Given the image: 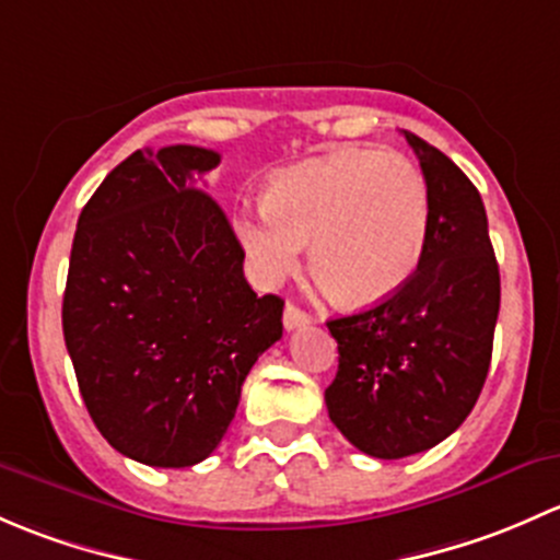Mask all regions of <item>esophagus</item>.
Returning a JSON list of instances; mask_svg holds the SVG:
<instances>
[{
	"label": "esophagus",
	"instance_id": "34e87169",
	"mask_svg": "<svg viewBox=\"0 0 560 560\" xmlns=\"http://www.w3.org/2000/svg\"><path fill=\"white\" fill-rule=\"evenodd\" d=\"M307 323H310V315L304 313V310H299L296 304H291V302L285 304V313H282V326H285L288 331L307 326Z\"/></svg>",
	"mask_w": 560,
	"mask_h": 560
}]
</instances>
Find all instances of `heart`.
Here are the masks:
<instances>
[{
  "mask_svg": "<svg viewBox=\"0 0 560 560\" xmlns=\"http://www.w3.org/2000/svg\"><path fill=\"white\" fill-rule=\"evenodd\" d=\"M431 194L407 155L348 148L269 180L264 212L242 215L237 237L253 272L278 282L310 245V275L345 307L385 302L420 267Z\"/></svg>",
  "mask_w": 560,
  "mask_h": 560,
  "instance_id": "heart-1",
  "label": "heart"
}]
</instances>
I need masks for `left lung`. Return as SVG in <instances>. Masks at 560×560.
Instances as JSON below:
<instances>
[{"instance_id": "1", "label": "left lung", "mask_w": 560, "mask_h": 560, "mask_svg": "<svg viewBox=\"0 0 560 560\" xmlns=\"http://www.w3.org/2000/svg\"><path fill=\"white\" fill-rule=\"evenodd\" d=\"M431 194V229L405 288L328 320L339 366L328 418L374 458L440 445L475 407L493 353L501 282L480 191L434 145L405 131Z\"/></svg>"}]
</instances>
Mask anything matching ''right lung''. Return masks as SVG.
Returning <instances> with one entry per match:
<instances>
[{
  "instance_id": "right-lung-1",
  "label": "right lung",
  "mask_w": 560,
  "mask_h": 560,
  "mask_svg": "<svg viewBox=\"0 0 560 560\" xmlns=\"http://www.w3.org/2000/svg\"><path fill=\"white\" fill-rule=\"evenodd\" d=\"M218 161L135 151L83 207L69 256L61 323L80 396L115 451L161 469L215 451L282 337V299L247 285L226 212L196 188Z\"/></svg>"
}]
</instances>
